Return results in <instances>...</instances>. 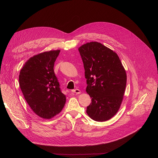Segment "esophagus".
<instances>
[{
  "label": "esophagus",
  "mask_w": 158,
  "mask_h": 158,
  "mask_svg": "<svg viewBox=\"0 0 158 158\" xmlns=\"http://www.w3.org/2000/svg\"><path fill=\"white\" fill-rule=\"evenodd\" d=\"M73 93H75V94H80V90L78 89H74L71 91Z\"/></svg>",
  "instance_id": "1"
}]
</instances>
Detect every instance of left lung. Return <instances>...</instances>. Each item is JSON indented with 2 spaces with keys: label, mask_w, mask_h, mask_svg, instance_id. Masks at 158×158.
Returning <instances> with one entry per match:
<instances>
[{
  "label": "left lung",
  "mask_w": 158,
  "mask_h": 158,
  "mask_svg": "<svg viewBox=\"0 0 158 158\" xmlns=\"http://www.w3.org/2000/svg\"><path fill=\"white\" fill-rule=\"evenodd\" d=\"M86 78V92L92 98L86 113L93 120L103 122L115 114L121 106L127 74L117 54L98 42L79 47Z\"/></svg>",
  "instance_id": "1"
}]
</instances>
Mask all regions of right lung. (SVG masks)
<instances>
[{"mask_svg":"<svg viewBox=\"0 0 158 158\" xmlns=\"http://www.w3.org/2000/svg\"><path fill=\"white\" fill-rule=\"evenodd\" d=\"M60 50L33 56L21 69L19 84L26 101L38 116L49 119L59 114L64 106L62 93L54 72L55 62Z\"/></svg>","mask_w":158,"mask_h":158,"instance_id":"obj_1","label":"right lung"}]
</instances>
